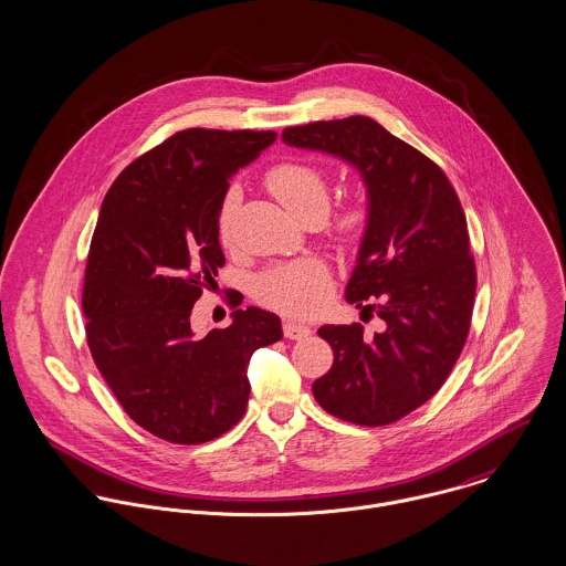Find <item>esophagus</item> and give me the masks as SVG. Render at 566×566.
Instances as JSON below:
<instances>
[{
  "instance_id": "esophagus-1",
  "label": "esophagus",
  "mask_w": 566,
  "mask_h": 566,
  "mask_svg": "<svg viewBox=\"0 0 566 566\" xmlns=\"http://www.w3.org/2000/svg\"><path fill=\"white\" fill-rule=\"evenodd\" d=\"M283 335L287 339H305L307 335H311V331L303 324H296V322L287 319V322H283Z\"/></svg>"
}]
</instances>
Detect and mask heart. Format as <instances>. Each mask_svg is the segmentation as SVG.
<instances>
[{
    "mask_svg": "<svg viewBox=\"0 0 566 566\" xmlns=\"http://www.w3.org/2000/svg\"><path fill=\"white\" fill-rule=\"evenodd\" d=\"M268 190L281 201L292 216L307 220L311 216L324 218L328 211V179L324 170L305 159L281 161L265 175ZM240 203V188L231 186L218 211V238L222 244L233 240V213ZM369 209L357 197L342 209L333 222L335 240L342 247H357L367 229ZM259 298L290 317H311L333 296V279L322 259L305 258L268 270L258 285Z\"/></svg>",
    "mask_w": 566,
    "mask_h": 566,
    "instance_id": "b5f03b06",
    "label": "heart"
}]
</instances>
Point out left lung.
<instances>
[{"label": "left lung", "mask_w": 566, "mask_h": 566, "mask_svg": "<svg viewBox=\"0 0 566 566\" xmlns=\"http://www.w3.org/2000/svg\"><path fill=\"white\" fill-rule=\"evenodd\" d=\"M283 143L348 161L367 188L369 220L346 301L376 311L382 328L322 326L335 360L313 396L344 421L394 423L441 389L469 335L475 263L463 207L432 159L374 118L287 127Z\"/></svg>", "instance_id": "left-lung-1"}]
</instances>
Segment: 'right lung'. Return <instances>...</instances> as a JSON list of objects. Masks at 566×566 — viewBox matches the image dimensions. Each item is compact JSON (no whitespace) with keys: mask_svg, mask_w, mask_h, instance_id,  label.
<instances>
[{"mask_svg":"<svg viewBox=\"0 0 566 566\" xmlns=\"http://www.w3.org/2000/svg\"><path fill=\"white\" fill-rule=\"evenodd\" d=\"M274 132L184 129L132 161L103 199L82 308L95 365L125 412L155 437L197 446L247 411L253 353L283 337L279 315L235 308L227 328L190 315L224 255L218 211L229 179ZM238 307V305H235Z\"/></svg>","mask_w":566,"mask_h":566,"instance_id":"1","label":"right lung"}]
</instances>
